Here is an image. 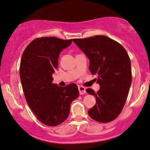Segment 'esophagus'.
<instances>
[{"label":"esophagus","instance_id":"obj_1","mask_svg":"<svg viewBox=\"0 0 150 150\" xmlns=\"http://www.w3.org/2000/svg\"><path fill=\"white\" fill-rule=\"evenodd\" d=\"M78 89H79V92H80V95H82V94H84V93H86V89H85V87H84V86H79Z\"/></svg>","mask_w":150,"mask_h":150}]
</instances>
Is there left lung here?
Instances as JSON below:
<instances>
[{"mask_svg":"<svg viewBox=\"0 0 150 150\" xmlns=\"http://www.w3.org/2000/svg\"><path fill=\"white\" fill-rule=\"evenodd\" d=\"M73 42L89 59V70L98 75L100 89L95 93L96 103L88 111L93 120L100 123L110 122L117 118L127 101L132 81L131 60L124 47L105 35L76 38Z\"/></svg>","mask_w":150,"mask_h":150,"instance_id":"1","label":"left lung"}]
</instances>
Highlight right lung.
Returning a JSON list of instances; mask_svg holds the SVG:
<instances>
[{"mask_svg":"<svg viewBox=\"0 0 150 150\" xmlns=\"http://www.w3.org/2000/svg\"><path fill=\"white\" fill-rule=\"evenodd\" d=\"M72 41L38 38L29 43L21 56L19 75L25 98L38 120L49 127L66 121L70 104L79 96L75 83L61 87L52 82L59 54Z\"/></svg>","mask_w":150,"mask_h":150,"instance_id":"add662e5","label":"right lung"}]
</instances>
